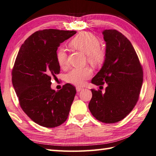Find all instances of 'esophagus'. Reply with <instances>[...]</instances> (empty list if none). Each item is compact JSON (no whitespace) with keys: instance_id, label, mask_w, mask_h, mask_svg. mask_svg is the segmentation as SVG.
<instances>
[{"instance_id":"esophagus-1","label":"esophagus","mask_w":156,"mask_h":156,"mask_svg":"<svg viewBox=\"0 0 156 156\" xmlns=\"http://www.w3.org/2000/svg\"><path fill=\"white\" fill-rule=\"evenodd\" d=\"M82 90H83V87H76V90H77V91H81Z\"/></svg>"}]
</instances>
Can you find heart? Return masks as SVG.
<instances>
[{
    "label": "heart",
    "mask_w": 156,
    "mask_h": 156,
    "mask_svg": "<svg viewBox=\"0 0 156 156\" xmlns=\"http://www.w3.org/2000/svg\"><path fill=\"white\" fill-rule=\"evenodd\" d=\"M99 39L94 34L88 32H81L69 41L71 48L81 51L87 55L88 62L94 66H100L106 59L105 50L100 46ZM56 60L61 67L68 65V54L63 48L56 51ZM92 76V70L89 66L83 69H73L66 75V81L76 86H83L87 79Z\"/></svg>",
    "instance_id": "b5f03b06"
}]
</instances>
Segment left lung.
<instances>
[{"mask_svg":"<svg viewBox=\"0 0 156 156\" xmlns=\"http://www.w3.org/2000/svg\"><path fill=\"white\" fill-rule=\"evenodd\" d=\"M106 42V59L92 78L96 85L108 84L105 92L91 89L89 109L100 122L113 123L124 119L133 110L140 97L143 69L130 41L116 30H103Z\"/></svg>","mask_w":156,"mask_h":156,"instance_id":"1","label":"left lung"}]
</instances>
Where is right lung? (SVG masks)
<instances>
[{
    "label": "right lung",
    "instance_id": "obj_1",
    "mask_svg": "<svg viewBox=\"0 0 156 156\" xmlns=\"http://www.w3.org/2000/svg\"><path fill=\"white\" fill-rule=\"evenodd\" d=\"M76 31L45 29L32 34L22 44L12 71V81L21 109L37 124L59 126L67 119L76 94L66 83L60 90L51 88V78L60 73L56 51Z\"/></svg>",
    "mask_w": 156,
    "mask_h": 156
}]
</instances>
